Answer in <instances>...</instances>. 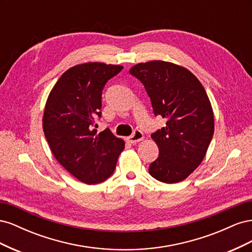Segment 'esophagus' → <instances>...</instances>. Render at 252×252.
<instances>
[{
    "label": "esophagus",
    "instance_id": "obj_1",
    "mask_svg": "<svg viewBox=\"0 0 252 252\" xmlns=\"http://www.w3.org/2000/svg\"><path fill=\"white\" fill-rule=\"evenodd\" d=\"M144 140V134L141 130H134V132L132 133V135H130L128 138V141L130 143H138L140 141Z\"/></svg>",
    "mask_w": 252,
    "mask_h": 252
}]
</instances>
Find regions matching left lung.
Segmentation results:
<instances>
[{
  "instance_id": "obj_1",
  "label": "left lung",
  "mask_w": 252,
  "mask_h": 252,
  "mask_svg": "<svg viewBox=\"0 0 252 252\" xmlns=\"http://www.w3.org/2000/svg\"><path fill=\"white\" fill-rule=\"evenodd\" d=\"M146 89L156 116L166 126L151 134L158 158L149 166L156 180L173 184L200 166L215 131V117L206 91L187 68L165 61L139 63L129 69Z\"/></svg>"
}]
</instances>
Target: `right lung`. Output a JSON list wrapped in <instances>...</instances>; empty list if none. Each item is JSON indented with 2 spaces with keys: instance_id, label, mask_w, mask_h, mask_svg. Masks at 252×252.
I'll list each match as a JSON object with an SVG mask.
<instances>
[{
  "instance_id": "obj_1",
  "label": "right lung",
  "mask_w": 252,
  "mask_h": 252,
  "mask_svg": "<svg viewBox=\"0 0 252 252\" xmlns=\"http://www.w3.org/2000/svg\"><path fill=\"white\" fill-rule=\"evenodd\" d=\"M123 66L88 62L61 75L47 97L43 130L57 161L79 181L97 184L116 168L125 142L109 129L96 133L102 90Z\"/></svg>"
}]
</instances>
